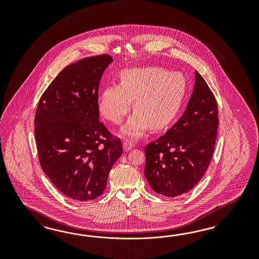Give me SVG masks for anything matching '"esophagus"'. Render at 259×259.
<instances>
[{
	"label": "esophagus",
	"instance_id": "1",
	"mask_svg": "<svg viewBox=\"0 0 259 259\" xmlns=\"http://www.w3.org/2000/svg\"><path fill=\"white\" fill-rule=\"evenodd\" d=\"M133 147V142L130 141V140H125L123 141V149L125 151L131 149Z\"/></svg>",
	"mask_w": 259,
	"mask_h": 259
}]
</instances>
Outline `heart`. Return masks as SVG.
<instances>
[{"mask_svg": "<svg viewBox=\"0 0 259 259\" xmlns=\"http://www.w3.org/2000/svg\"><path fill=\"white\" fill-rule=\"evenodd\" d=\"M187 93V81L179 72L170 73L160 67L125 69L120 83L105 87L99 96L102 116L120 123L131 109L136 111L123 132L140 137L151 126L154 130L170 124L181 110Z\"/></svg>", "mask_w": 259, "mask_h": 259, "instance_id": "heart-1", "label": "heart"}]
</instances>
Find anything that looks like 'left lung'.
Returning a JSON list of instances; mask_svg holds the SVG:
<instances>
[{
  "instance_id": "left-lung-1",
  "label": "left lung",
  "mask_w": 259,
  "mask_h": 259,
  "mask_svg": "<svg viewBox=\"0 0 259 259\" xmlns=\"http://www.w3.org/2000/svg\"><path fill=\"white\" fill-rule=\"evenodd\" d=\"M181 118L145 146L144 175L151 188L165 196L194 188L211 162L219 127L218 102L201 75Z\"/></svg>"
}]
</instances>
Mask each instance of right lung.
<instances>
[{
	"mask_svg": "<svg viewBox=\"0 0 259 259\" xmlns=\"http://www.w3.org/2000/svg\"><path fill=\"white\" fill-rule=\"evenodd\" d=\"M112 61L102 54L67 65L41 95L36 109L34 133L41 169L73 200L101 196L123 152L120 139L99 120L100 80Z\"/></svg>",
	"mask_w": 259,
	"mask_h": 259,
	"instance_id": "1",
	"label": "right lung"
}]
</instances>
